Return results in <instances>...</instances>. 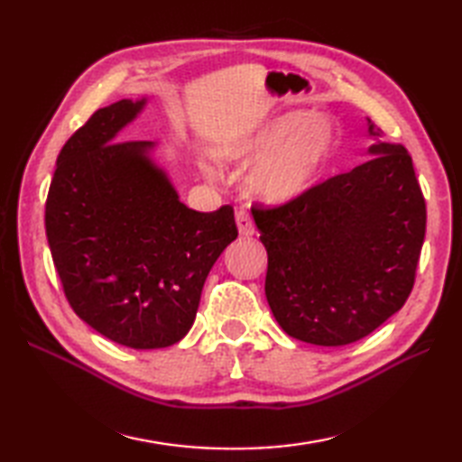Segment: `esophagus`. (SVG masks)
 <instances>
[{"label":"esophagus","instance_id":"34e87169","mask_svg":"<svg viewBox=\"0 0 462 462\" xmlns=\"http://www.w3.org/2000/svg\"><path fill=\"white\" fill-rule=\"evenodd\" d=\"M236 224H238L240 236L250 238V236H254V234H256V226H254L252 218H250V216H248L246 212H244V210H238V212H236Z\"/></svg>","mask_w":462,"mask_h":462}]
</instances>
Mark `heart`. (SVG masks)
<instances>
[{
    "label": "heart",
    "instance_id": "1",
    "mask_svg": "<svg viewBox=\"0 0 462 462\" xmlns=\"http://www.w3.org/2000/svg\"><path fill=\"white\" fill-rule=\"evenodd\" d=\"M336 149V126L321 115L290 111L218 151L222 161L252 166L246 190L263 204H288L318 182ZM210 174L208 169H204Z\"/></svg>",
    "mask_w": 462,
    "mask_h": 462
}]
</instances>
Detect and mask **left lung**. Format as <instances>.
Returning <instances> with one entry per match:
<instances>
[{"label":"left lung","instance_id":"8db88e82","mask_svg":"<svg viewBox=\"0 0 462 462\" xmlns=\"http://www.w3.org/2000/svg\"><path fill=\"white\" fill-rule=\"evenodd\" d=\"M369 161L280 208L254 210L266 298L290 337L337 347L397 313L413 290L427 208L403 144L367 119Z\"/></svg>","mask_w":462,"mask_h":462}]
</instances>
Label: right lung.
Instances as JSON below:
<instances>
[{"label": "right lung", "mask_w": 462, "mask_h": 462, "mask_svg": "<svg viewBox=\"0 0 462 462\" xmlns=\"http://www.w3.org/2000/svg\"><path fill=\"white\" fill-rule=\"evenodd\" d=\"M146 101L103 106L65 143L45 232L77 316L119 346L161 349L190 331L208 272L238 230L232 206L180 202L154 143L116 139Z\"/></svg>", "instance_id": "add662e5"}]
</instances>
